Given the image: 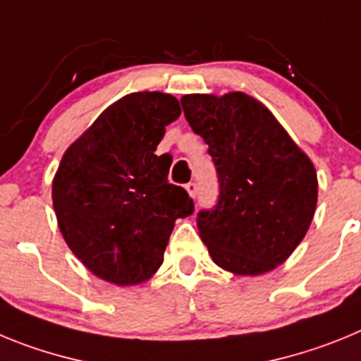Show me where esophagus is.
Wrapping results in <instances>:
<instances>
[{"mask_svg": "<svg viewBox=\"0 0 361 361\" xmlns=\"http://www.w3.org/2000/svg\"><path fill=\"white\" fill-rule=\"evenodd\" d=\"M186 191L190 193V197H193V199H195V197H197V184L195 183H188L186 184Z\"/></svg>", "mask_w": 361, "mask_h": 361, "instance_id": "esophagus-1", "label": "esophagus"}]
</instances>
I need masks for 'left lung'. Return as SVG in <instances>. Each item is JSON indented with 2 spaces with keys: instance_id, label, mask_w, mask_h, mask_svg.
<instances>
[{
  "instance_id": "obj_1",
  "label": "left lung",
  "mask_w": 361,
  "mask_h": 361,
  "mask_svg": "<svg viewBox=\"0 0 361 361\" xmlns=\"http://www.w3.org/2000/svg\"><path fill=\"white\" fill-rule=\"evenodd\" d=\"M180 104L219 177L215 208L197 215L213 262L235 275L275 269L305 237L317 209L311 159L251 95L191 94Z\"/></svg>"
}]
</instances>
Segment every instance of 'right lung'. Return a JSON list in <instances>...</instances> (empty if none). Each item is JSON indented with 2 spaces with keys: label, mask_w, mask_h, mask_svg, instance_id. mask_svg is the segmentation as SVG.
I'll return each instance as SVG.
<instances>
[{
  "label": "right lung",
  "mask_w": 361,
  "mask_h": 361,
  "mask_svg": "<svg viewBox=\"0 0 361 361\" xmlns=\"http://www.w3.org/2000/svg\"><path fill=\"white\" fill-rule=\"evenodd\" d=\"M180 116L162 92L110 104L63 155L52 183L57 224L72 253L99 279L135 286L161 267L175 220L193 200L170 184V155H155Z\"/></svg>",
  "instance_id": "obj_1"
}]
</instances>
